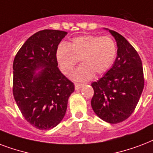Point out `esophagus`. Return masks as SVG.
Masks as SVG:
<instances>
[{
    "instance_id": "esophagus-1",
    "label": "esophagus",
    "mask_w": 153,
    "mask_h": 153,
    "mask_svg": "<svg viewBox=\"0 0 153 153\" xmlns=\"http://www.w3.org/2000/svg\"><path fill=\"white\" fill-rule=\"evenodd\" d=\"M83 86L82 83H79V82H74V87H75V89H80Z\"/></svg>"
}]
</instances>
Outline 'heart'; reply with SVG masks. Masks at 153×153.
Instances as JSON below:
<instances>
[{"instance_id":"b5f03b06","label":"heart","mask_w":153,"mask_h":153,"mask_svg":"<svg viewBox=\"0 0 153 153\" xmlns=\"http://www.w3.org/2000/svg\"><path fill=\"white\" fill-rule=\"evenodd\" d=\"M117 48L112 38L87 34L74 38L66 45L61 44L55 57L62 72L71 74L79 60L81 66L74 71L72 78L77 81H87L95 75L107 72L115 62Z\"/></svg>"}]
</instances>
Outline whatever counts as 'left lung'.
I'll return each instance as SVG.
<instances>
[{"instance_id": "1", "label": "left lung", "mask_w": 153, "mask_h": 153, "mask_svg": "<svg viewBox=\"0 0 153 153\" xmlns=\"http://www.w3.org/2000/svg\"><path fill=\"white\" fill-rule=\"evenodd\" d=\"M117 43V57L112 67L91 87V107L102 120L123 122L133 113L144 86L141 59L125 38L109 30Z\"/></svg>"}]
</instances>
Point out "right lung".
<instances>
[{"mask_svg": "<svg viewBox=\"0 0 153 153\" xmlns=\"http://www.w3.org/2000/svg\"><path fill=\"white\" fill-rule=\"evenodd\" d=\"M67 32L44 30L27 39L13 64V93L22 115L40 130H49L66 114L74 83L58 68L55 53ZM42 68L36 74L35 71Z\"/></svg>", "mask_w": 153, "mask_h": 153, "instance_id": "1", "label": "right lung"}]
</instances>
